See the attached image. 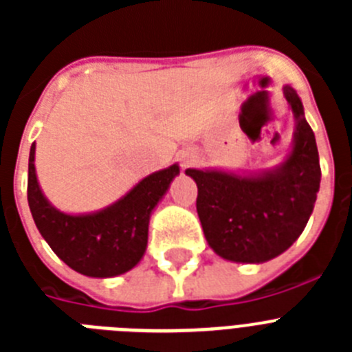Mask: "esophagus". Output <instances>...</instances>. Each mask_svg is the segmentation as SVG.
Instances as JSON below:
<instances>
[{"label": "esophagus", "instance_id": "esophagus-1", "mask_svg": "<svg viewBox=\"0 0 352 352\" xmlns=\"http://www.w3.org/2000/svg\"><path fill=\"white\" fill-rule=\"evenodd\" d=\"M192 158H194V155H192V153H182V157H179V162H182L183 167H186L192 162Z\"/></svg>", "mask_w": 352, "mask_h": 352}]
</instances>
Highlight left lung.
I'll return each instance as SVG.
<instances>
[{
    "label": "left lung",
    "mask_w": 352,
    "mask_h": 352,
    "mask_svg": "<svg viewBox=\"0 0 352 352\" xmlns=\"http://www.w3.org/2000/svg\"><path fill=\"white\" fill-rule=\"evenodd\" d=\"M294 116L289 153L275 167L259 170L186 169L197 183V214L217 256L261 264L287 250L314 211L321 166L316 135L305 120L296 89L284 86Z\"/></svg>",
    "instance_id": "1"
}]
</instances>
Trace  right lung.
I'll return each instance as SVG.
<instances>
[{
	"mask_svg": "<svg viewBox=\"0 0 352 352\" xmlns=\"http://www.w3.org/2000/svg\"><path fill=\"white\" fill-rule=\"evenodd\" d=\"M35 142L28 164V204L42 238L80 275L111 278L139 264L148 247L151 213L179 174L178 164L148 174L113 204L91 213H65L49 203L35 169Z\"/></svg>",
	"mask_w": 352,
	"mask_h": 352,
	"instance_id": "right-lung-1",
	"label": "right lung"
}]
</instances>
